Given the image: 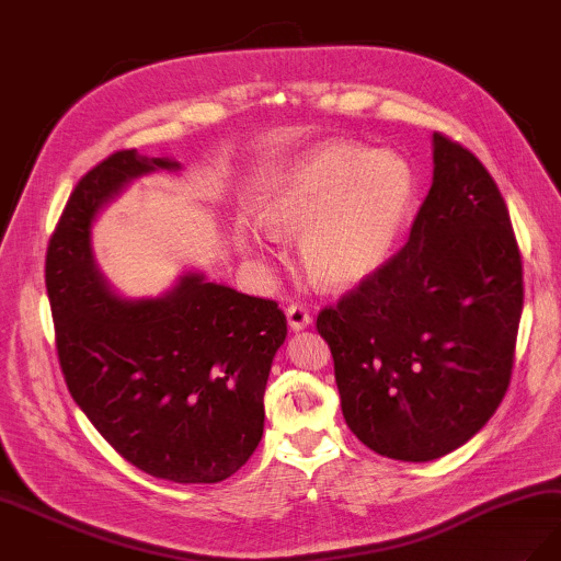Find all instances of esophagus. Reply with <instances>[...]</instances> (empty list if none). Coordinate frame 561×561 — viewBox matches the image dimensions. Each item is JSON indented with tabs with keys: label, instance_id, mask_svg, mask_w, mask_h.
I'll list each match as a JSON object with an SVG mask.
<instances>
[{
	"label": "esophagus",
	"instance_id": "1",
	"mask_svg": "<svg viewBox=\"0 0 561 561\" xmlns=\"http://www.w3.org/2000/svg\"><path fill=\"white\" fill-rule=\"evenodd\" d=\"M286 321L294 333H300V330L309 328V323H312V317H309V312L302 305H291L286 309Z\"/></svg>",
	"mask_w": 561,
	"mask_h": 561
}]
</instances>
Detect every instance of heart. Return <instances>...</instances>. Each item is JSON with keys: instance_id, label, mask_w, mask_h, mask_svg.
Wrapping results in <instances>:
<instances>
[{"instance_id": "b5f03b06", "label": "heart", "mask_w": 561, "mask_h": 561, "mask_svg": "<svg viewBox=\"0 0 561 561\" xmlns=\"http://www.w3.org/2000/svg\"><path fill=\"white\" fill-rule=\"evenodd\" d=\"M416 192V173L400 154L323 142L275 175L261 198L259 219L277 238L300 236V263L317 284L351 288L390 261ZM240 247L259 256L265 240L244 226Z\"/></svg>"}]
</instances>
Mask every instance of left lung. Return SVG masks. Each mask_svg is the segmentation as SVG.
Masks as SVG:
<instances>
[{
	"instance_id": "obj_1",
	"label": "left lung",
	"mask_w": 561,
	"mask_h": 561,
	"mask_svg": "<svg viewBox=\"0 0 561 561\" xmlns=\"http://www.w3.org/2000/svg\"><path fill=\"white\" fill-rule=\"evenodd\" d=\"M432 161L402 252L317 319L346 425L402 462L437 460L492 419L525 296L508 207L485 165L442 134Z\"/></svg>"
}]
</instances>
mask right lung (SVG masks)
Wrapping results in <instances>:
<instances>
[{
	"mask_svg": "<svg viewBox=\"0 0 561 561\" xmlns=\"http://www.w3.org/2000/svg\"><path fill=\"white\" fill-rule=\"evenodd\" d=\"M159 171L180 173L182 163L124 150L76 184L46 259L57 356L71 398L124 460L163 481L219 483L263 437L286 317L201 270H184L159 296L113 291L92 224L134 180Z\"/></svg>",
	"mask_w": 561,
	"mask_h": 561,
	"instance_id": "right-lung-1",
	"label": "right lung"
}]
</instances>
